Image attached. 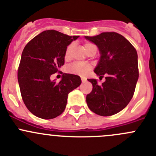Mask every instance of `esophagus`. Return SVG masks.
I'll return each mask as SVG.
<instances>
[{"instance_id":"34e87169","label":"esophagus","mask_w":156,"mask_h":156,"mask_svg":"<svg viewBox=\"0 0 156 156\" xmlns=\"http://www.w3.org/2000/svg\"><path fill=\"white\" fill-rule=\"evenodd\" d=\"M81 81H82L83 83L85 82V81H86V78H85V77H82V78H81Z\"/></svg>"}]
</instances>
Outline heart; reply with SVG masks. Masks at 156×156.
Returning a JSON list of instances; mask_svg holds the SVG:
<instances>
[{
	"label": "heart",
	"instance_id": "heart-1",
	"mask_svg": "<svg viewBox=\"0 0 156 156\" xmlns=\"http://www.w3.org/2000/svg\"><path fill=\"white\" fill-rule=\"evenodd\" d=\"M94 45L91 43H85V49L88 50L89 48L92 47ZM71 48H72V45H68V48H66L65 53V59H68L70 57V52H71ZM91 68V65L87 63H78V62H75L71 65L70 66L68 67L67 71L71 74L76 75H80V76H84L86 75L90 69Z\"/></svg>",
	"mask_w": 156,
	"mask_h": 156
}]
</instances>
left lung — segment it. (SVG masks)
Listing matches in <instances>:
<instances>
[{"instance_id":"obj_1","label":"left lung","mask_w":156,"mask_h":156,"mask_svg":"<svg viewBox=\"0 0 156 156\" xmlns=\"http://www.w3.org/2000/svg\"><path fill=\"white\" fill-rule=\"evenodd\" d=\"M85 38L99 50L94 73L99 78L107 75L101 85L97 79H88L93 88L86 96L87 105L98 115H112L124 109L133 97L139 79L137 51L126 37L115 32H103Z\"/></svg>"}]
</instances>
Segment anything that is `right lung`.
Masks as SVG:
<instances>
[{
  "label": "right lung",
  "mask_w": 156,
  "mask_h": 156,
  "mask_svg": "<svg viewBox=\"0 0 156 156\" xmlns=\"http://www.w3.org/2000/svg\"><path fill=\"white\" fill-rule=\"evenodd\" d=\"M78 37L48 30L24 47L17 80L26 107L37 117L51 119L60 115L66 107L68 94L81 85V78L72 74L63 75L59 83L50 78L64 65L67 47Z\"/></svg>",
  "instance_id": "obj_1"
}]
</instances>
